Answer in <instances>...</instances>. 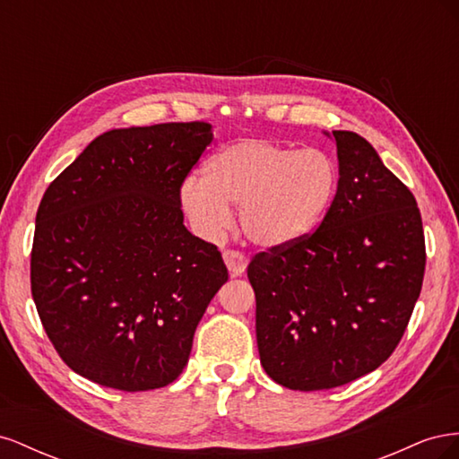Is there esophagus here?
I'll list each match as a JSON object with an SVG mask.
<instances>
[{
  "instance_id": "obj_1",
  "label": "esophagus",
  "mask_w": 459,
  "mask_h": 459,
  "mask_svg": "<svg viewBox=\"0 0 459 459\" xmlns=\"http://www.w3.org/2000/svg\"><path fill=\"white\" fill-rule=\"evenodd\" d=\"M224 262H226V266H228L231 277L241 275L247 268V264H248L247 256L239 251H233V248H228V251H224Z\"/></svg>"
}]
</instances>
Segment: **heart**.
Returning a JSON list of instances; mask_svg holds the SVG:
<instances>
[{"label":"heart","instance_id":"heart-1","mask_svg":"<svg viewBox=\"0 0 459 459\" xmlns=\"http://www.w3.org/2000/svg\"><path fill=\"white\" fill-rule=\"evenodd\" d=\"M337 187L339 170L327 152L247 137L214 152L204 178H187L179 199L203 238L224 233L233 204L247 238L273 248L307 238L327 214Z\"/></svg>","mask_w":459,"mask_h":459}]
</instances>
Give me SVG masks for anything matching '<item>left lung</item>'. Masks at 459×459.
<instances>
[{
	"label": "left lung",
	"instance_id": "obj_1",
	"mask_svg": "<svg viewBox=\"0 0 459 459\" xmlns=\"http://www.w3.org/2000/svg\"><path fill=\"white\" fill-rule=\"evenodd\" d=\"M339 187L316 231L253 256L256 342L270 377L324 391L377 369L420 299L425 235L411 191L362 135L335 130Z\"/></svg>",
	"mask_w": 459,
	"mask_h": 459
}]
</instances>
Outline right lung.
<instances>
[{
	"label": "right lung",
	"instance_id": "add662e5",
	"mask_svg": "<svg viewBox=\"0 0 459 459\" xmlns=\"http://www.w3.org/2000/svg\"><path fill=\"white\" fill-rule=\"evenodd\" d=\"M208 122L110 130L53 179L30 255L36 310L63 362L126 393L172 383L228 268L184 226Z\"/></svg>",
	"mask_w": 459,
	"mask_h": 459
}]
</instances>
